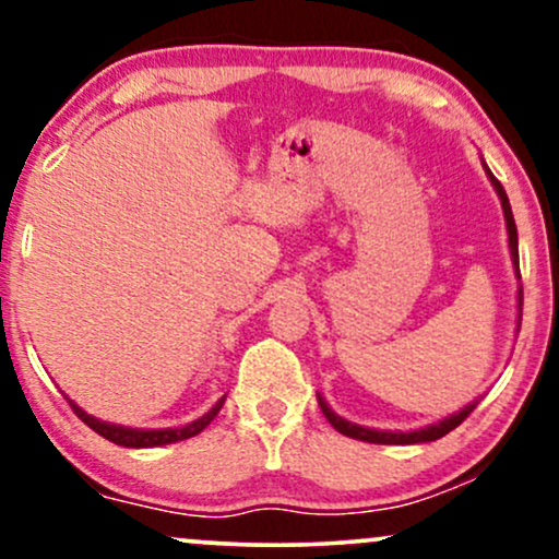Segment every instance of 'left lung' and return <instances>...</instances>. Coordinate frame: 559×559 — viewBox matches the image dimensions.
<instances>
[{
    "label": "left lung",
    "mask_w": 559,
    "mask_h": 559,
    "mask_svg": "<svg viewBox=\"0 0 559 559\" xmlns=\"http://www.w3.org/2000/svg\"><path fill=\"white\" fill-rule=\"evenodd\" d=\"M480 165H484L486 176H489L493 191H497L499 202H502L504 226H507V241H510L512 267H515L518 281H521V262H518V228H515V217H512V210H510V199H507L502 183H499L497 178H493V173L489 170V165H486L484 159H480ZM521 316H523V288H518V329H521ZM318 404H320V409H323L325 420H329L338 433L349 436V439L370 441V444H426V441H436V439H441V436H447L449 431H454V428H457L460 423H463L467 415H471L473 409H476L478 400L471 402V404H465V407L460 409V413L449 415V418H441L439 423H431V426L415 428V431H378V428H365V426H357V423L344 420L342 415L333 413V409L329 407V402H325L320 394H318Z\"/></svg>",
    "instance_id": "1"
}]
</instances>
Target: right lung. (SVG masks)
Listing matches in <instances>:
<instances>
[{
    "mask_svg": "<svg viewBox=\"0 0 559 559\" xmlns=\"http://www.w3.org/2000/svg\"><path fill=\"white\" fill-rule=\"evenodd\" d=\"M70 407L75 409V415L86 423L92 431H96L99 436H105L107 441H112V444L118 447H131V449H150V447H165V444H176V441H183V439H191V436L202 433L204 428L213 423V418L217 413H221L223 402H226V396H221L213 407L207 409V413L202 415V418L186 423L181 428H128V426H118V423H107V420H99L94 418V415H88L86 409L79 407L73 400L68 396Z\"/></svg>",
    "mask_w": 559,
    "mask_h": 559,
    "instance_id": "1",
    "label": "right lung"
}]
</instances>
